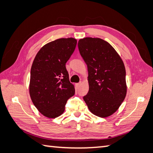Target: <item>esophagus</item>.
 <instances>
[{
    "mask_svg": "<svg viewBox=\"0 0 153 153\" xmlns=\"http://www.w3.org/2000/svg\"><path fill=\"white\" fill-rule=\"evenodd\" d=\"M81 85H82V82H79V83H76V86H77V87H79L81 86Z\"/></svg>",
    "mask_w": 153,
    "mask_h": 153,
    "instance_id": "34e87169",
    "label": "esophagus"
}]
</instances>
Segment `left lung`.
<instances>
[{
  "label": "left lung",
  "instance_id": "8db88e82",
  "mask_svg": "<svg viewBox=\"0 0 153 153\" xmlns=\"http://www.w3.org/2000/svg\"><path fill=\"white\" fill-rule=\"evenodd\" d=\"M78 48L88 70L89 89L83 100L95 116L106 118L113 114L127 93L121 57L112 45L100 38L81 39Z\"/></svg>",
  "mask_w": 153,
  "mask_h": 153
}]
</instances>
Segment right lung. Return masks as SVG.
I'll list each match as a JSON object with an SVG mask.
<instances>
[{
  "mask_svg": "<svg viewBox=\"0 0 153 153\" xmlns=\"http://www.w3.org/2000/svg\"><path fill=\"white\" fill-rule=\"evenodd\" d=\"M74 38H61L39 51L32 64L30 95L43 116L54 118L62 114L68 99L75 94L66 63L76 48Z\"/></svg>",
  "mask_w": 153,
  "mask_h": 153,
  "instance_id": "obj_1",
  "label": "right lung"
}]
</instances>
